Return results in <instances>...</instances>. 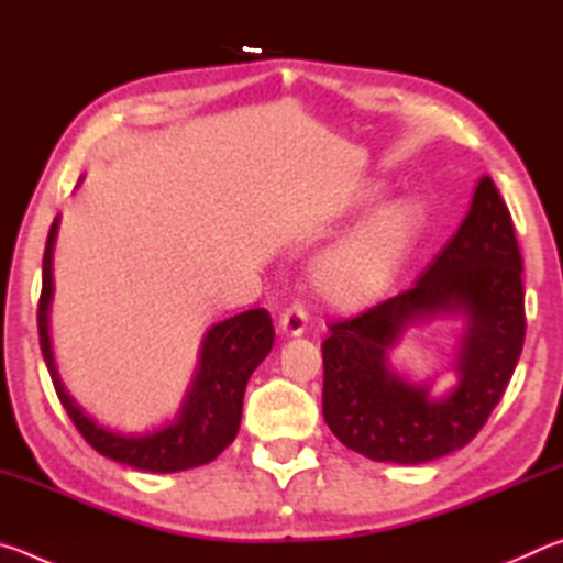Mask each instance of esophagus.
<instances>
[{
    "label": "esophagus",
    "instance_id": "esophagus-1",
    "mask_svg": "<svg viewBox=\"0 0 563 563\" xmlns=\"http://www.w3.org/2000/svg\"><path fill=\"white\" fill-rule=\"evenodd\" d=\"M280 328L288 338H298L305 332V328H308V312H305V308L300 302H292L288 305V308L283 310L280 316Z\"/></svg>",
    "mask_w": 563,
    "mask_h": 563
}]
</instances>
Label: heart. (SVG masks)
<instances>
[{
  "mask_svg": "<svg viewBox=\"0 0 563 563\" xmlns=\"http://www.w3.org/2000/svg\"><path fill=\"white\" fill-rule=\"evenodd\" d=\"M422 208L399 201L332 251L318 268V290L330 302L357 308L383 292L422 233Z\"/></svg>",
  "mask_w": 563,
  "mask_h": 563,
  "instance_id": "1",
  "label": "heart"
}]
</instances>
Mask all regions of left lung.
I'll return each instance as SVG.
<instances>
[{
	"mask_svg": "<svg viewBox=\"0 0 563 563\" xmlns=\"http://www.w3.org/2000/svg\"><path fill=\"white\" fill-rule=\"evenodd\" d=\"M437 311L471 320L457 363L463 383L444 400L389 374L384 357L409 321ZM328 328L322 415L347 450L422 464L470 444L507 389L527 332L521 251L494 180H479L470 213L412 288Z\"/></svg>",
	"mask_w": 563,
	"mask_h": 563,
	"instance_id": "left-lung-1",
	"label": "left lung"
}]
</instances>
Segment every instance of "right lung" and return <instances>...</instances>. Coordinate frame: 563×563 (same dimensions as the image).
<instances>
[{"label": "right lung", "instance_id": "add662e5", "mask_svg": "<svg viewBox=\"0 0 563 563\" xmlns=\"http://www.w3.org/2000/svg\"><path fill=\"white\" fill-rule=\"evenodd\" d=\"M56 235V221L46 238L42 261V295L36 308L40 325V345L46 367H49L56 397L71 417L76 430L81 432L99 454L129 464L141 472H180L216 460L228 444L235 440L241 427L243 395L253 369L261 365L273 347V320L268 310H247L228 318L208 330L201 350V369L186 397L174 424L144 437H123L99 427L84 409L66 395L49 342V302H52V247Z\"/></svg>", "mask_w": 563, "mask_h": 563}]
</instances>
